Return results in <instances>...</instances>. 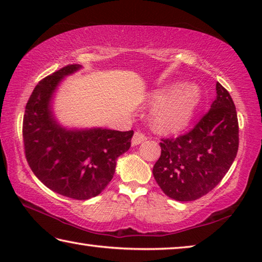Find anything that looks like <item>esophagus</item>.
Listing matches in <instances>:
<instances>
[{
    "instance_id": "34e87169",
    "label": "esophagus",
    "mask_w": 262,
    "mask_h": 262,
    "mask_svg": "<svg viewBox=\"0 0 262 262\" xmlns=\"http://www.w3.org/2000/svg\"><path fill=\"white\" fill-rule=\"evenodd\" d=\"M147 140V137L144 136V134H142L140 132H135L134 136H133V140H132V144L133 145H139L141 144L142 142H144Z\"/></svg>"
}]
</instances>
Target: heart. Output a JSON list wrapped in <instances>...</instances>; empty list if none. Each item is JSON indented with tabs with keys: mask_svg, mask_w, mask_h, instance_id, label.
I'll return each mask as SVG.
<instances>
[{
	"mask_svg": "<svg viewBox=\"0 0 262 262\" xmlns=\"http://www.w3.org/2000/svg\"><path fill=\"white\" fill-rule=\"evenodd\" d=\"M202 99L201 88L196 84H172L155 92L150 111V122L161 132H178L192 120Z\"/></svg>",
	"mask_w": 262,
	"mask_h": 262,
	"instance_id": "heart-1",
	"label": "heart"
}]
</instances>
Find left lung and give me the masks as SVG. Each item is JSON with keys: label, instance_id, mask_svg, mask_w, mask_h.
<instances>
[{"label": "left lung", "instance_id": "left-lung-1", "mask_svg": "<svg viewBox=\"0 0 262 262\" xmlns=\"http://www.w3.org/2000/svg\"><path fill=\"white\" fill-rule=\"evenodd\" d=\"M239 128L229 92L217 82L210 110L192 130L163 139L152 173L159 187L177 201H194L215 188L237 156Z\"/></svg>", "mask_w": 262, "mask_h": 262}]
</instances>
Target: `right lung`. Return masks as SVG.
I'll return each instance as SVG.
<instances>
[{
  "instance_id": "right-lung-1",
  "label": "right lung",
  "mask_w": 262,
  "mask_h": 262,
  "mask_svg": "<svg viewBox=\"0 0 262 262\" xmlns=\"http://www.w3.org/2000/svg\"><path fill=\"white\" fill-rule=\"evenodd\" d=\"M82 68L70 64L38 83L23 119L25 156L35 177L53 192L76 200L100 194L113 178L118 158L130 147L134 132L67 128L56 120L57 86Z\"/></svg>"
}]
</instances>
